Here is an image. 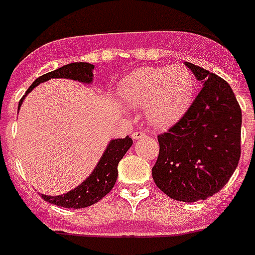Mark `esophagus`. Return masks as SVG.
Masks as SVG:
<instances>
[{"label":"esophagus","instance_id":"34e87169","mask_svg":"<svg viewBox=\"0 0 255 255\" xmlns=\"http://www.w3.org/2000/svg\"><path fill=\"white\" fill-rule=\"evenodd\" d=\"M148 136V133L144 131H134L133 133H132V138L133 140H137V138H141V137H146Z\"/></svg>","mask_w":255,"mask_h":255}]
</instances>
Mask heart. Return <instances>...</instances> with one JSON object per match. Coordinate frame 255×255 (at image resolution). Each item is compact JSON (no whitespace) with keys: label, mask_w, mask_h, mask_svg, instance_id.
I'll return each mask as SVG.
<instances>
[{"label":"heart","mask_w":255,"mask_h":255,"mask_svg":"<svg viewBox=\"0 0 255 255\" xmlns=\"http://www.w3.org/2000/svg\"><path fill=\"white\" fill-rule=\"evenodd\" d=\"M118 92L129 106H145L149 123L166 127L187 111L195 81L185 67L140 68L122 81Z\"/></svg>","instance_id":"1"}]
</instances>
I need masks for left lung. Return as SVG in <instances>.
<instances>
[{
  "label": "left lung",
  "instance_id": "left-lung-1",
  "mask_svg": "<svg viewBox=\"0 0 255 255\" xmlns=\"http://www.w3.org/2000/svg\"><path fill=\"white\" fill-rule=\"evenodd\" d=\"M203 85L177 123L158 134L154 183L171 199L206 200L227 185L241 156L242 114L228 82L185 63Z\"/></svg>",
  "mask_w": 255,
  "mask_h": 255
}]
</instances>
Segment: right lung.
<instances>
[{
	"mask_svg": "<svg viewBox=\"0 0 255 255\" xmlns=\"http://www.w3.org/2000/svg\"><path fill=\"white\" fill-rule=\"evenodd\" d=\"M93 69L94 65L89 63H72L68 65L45 73L32 82L30 88L27 89L26 95L39 84L48 81L51 78H69V80L80 81L82 84H92L93 82ZM24 95V97H26ZM24 97L19 101L20 107ZM132 138L129 136L124 138H115L111 140L107 145L106 150L101 157L99 162L93 170V173L85 179L80 186L68 191L67 194L57 196H48L40 194L45 202L64 207V208H85L99 202L103 196H106L113 190L118 178V165L119 161L131 148Z\"/></svg>",
	"mask_w": 255,
	"mask_h": 255,
	"instance_id": "right-lung-1",
	"label": "right lung"
}]
</instances>
